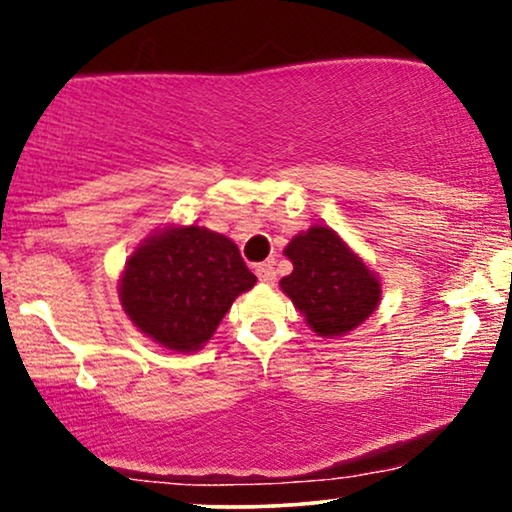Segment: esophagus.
Returning <instances> with one entry per match:
<instances>
[{"mask_svg": "<svg viewBox=\"0 0 512 512\" xmlns=\"http://www.w3.org/2000/svg\"><path fill=\"white\" fill-rule=\"evenodd\" d=\"M256 275H258V279H261L263 284H275V279H277L275 265H272V261L256 265Z\"/></svg>", "mask_w": 512, "mask_h": 512, "instance_id": "obj_1", "label": "esophagus"}]
</instances>
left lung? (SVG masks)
I'll return each instance as SVG.
<instances>
[{"instance_id": "8db88e82", "label": "left lung", "mask_w": 512, "mask_h": 512, "mask_svg": "<svg viewBox=\"0 0 512 512\" xmlns=\"http://www.w3.org/2000/svg\"><path fill=\"white\" fill-rule=\"evenodd\" d=\"M293 272L282 291L321 338H338L377 310L382 284L347 242L326 226H312L286 244Z\"/></svg>"}]
</instances>
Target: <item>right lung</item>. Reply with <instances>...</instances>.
Returning a JSON list of instances; mask_svg holds the SVG:
<instances>
[{"mask_svg": "<svg viewBox=\"0 0 512 512\" xmlns=\"http://www.w3.org/2000/svg\"><path fill=\"white\" fill-rule=\"evenodd\" d=\"M254 284L237 244L193 223L142 240L125 263L118 298L146 338L172 352H198Z\"/></svg>", "mask_w": 512, "mask_h": 512, "instance_id": "add662e5", "label": "right lung"}]
</instances>
